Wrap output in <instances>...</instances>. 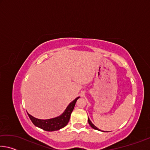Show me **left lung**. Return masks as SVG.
Returning <instances> with one entry per match:
<instances>
[{
  "mask_svg": "<svg viewBox=\"0 0 150 150\" xmlns=\"http://www.w3.org/2000/svg\"><path fill=\"white\" fill-rule=\"evenodd\" d=\"M88 124H90V126H91V127H92V128H93V129H95V130H99V131H100V130H99V129H98V128H96V127L95 125H94V124L92 123V122H91V121L90 120V119L88 118Z\"/></svg>",
  "mask_w": 150,
  "mask_h": 150,
  "instance_id": "left-lung-1",
  "label": "left lung"
}]
</instances>
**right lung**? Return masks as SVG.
<instances>
[{
	"label": "right lung",
	"mask_w": 150,
	"mask_h": 150,
	"mask_svg": "<svg viewBox=\"0 0 150 150\" xmlns=\"http://www.w3.org/2000/svg\"><path fill=\"white\" fill-rule=\"evenodd\" d=\"M79 98V96L76 98L71 103H70L62 115L57 116V117L43 120V119H38L34 117V116L30 115L28 112H27L28 115L32 123L35 126L38 127V128L42 129V130L47 132L59 130L61 128H64L69 122L73 108L75 107V103Z\"/></svg>",
	"instance_id": "right-lung-1"
}]
</instances>
